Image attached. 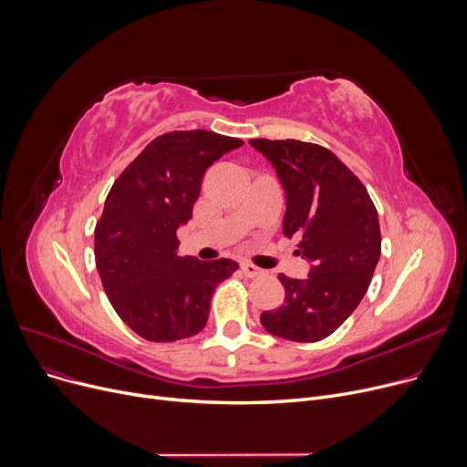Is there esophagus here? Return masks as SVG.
<instances>
[{"instance_id": "1", "label": "esophagus", "mask_w": 467, "mask_h": 467, "mask_svg": "<svg viewBox=\"0 0 467 467\" xmlns=\"http://www.w3.org/2000/svg\"><path fill=\"white\" fill-rule=\"evenodd\" d=\"M241 271L244 273V277H258V275H262V269L256 267L251 262H241Z\"/></svg>"}]
</instances>
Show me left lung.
<instances>
[{
	"instance_id": "8db88e82",
	"label": "left lung",
	"mask_w": 467,
	"mask_h": 467,
	"mask_svg": "<svg viewBox=\"0 0 467 467\" xmlns=\"http://www.w3.org/2000/svg\"><path fill=\"white\" fill-rule=\"evenodd\" d=\"M275 168L286 192L283 234L299 239L311 264L307 279L279 273L283 306L260 322L273 336L313 343L332 336L358 307L380 256L377 209L362 181L332 152L296 140H251Z\"/></svg>"
}]
</instances>
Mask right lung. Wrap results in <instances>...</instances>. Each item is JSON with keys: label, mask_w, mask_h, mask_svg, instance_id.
Instances as JSON below:
<instances>
[{"label": "right lung", "mask_w": 467, "mask_h": 467, "mask_svg": "<svg viewBox=\"0 0 467 467\" xmlns=\"http://www.w3.org/2000/svg\"><path fill=\"white\" fill-rule=\"evenodd\" d=\"M243 141L207 130L158 135L115 181L96 224L103 290L122 322L147 341L202 332L218 283L237 264L179 256L177 228L192 218L205 170Z\"/></svg>", "instance_id": "right-lung-1"}]
</instances>
